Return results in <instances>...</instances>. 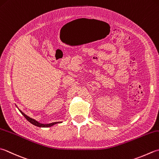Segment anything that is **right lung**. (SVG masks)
Listing matches in <instances>:
<instances>
[{
  "label": "right lung",
  "instance_id": "add662e5",
  "mask_svg": "<svg viewBox=\"0 0 159 159\" xmlns=\"http://www.w3.org/2000/svg\"><path fill=\"white\" fill-rule=\"evenodd\" d=\"M16 107L18 108L17 106H16ZM18 110L20 111V112L23 115L24 117L25 118V119H26L28 121H29L30 123H31L32 124H33L34 125L37 126V127H52V126H53L54 125H56V124H57V123H62V122H54V123H48V124H43V123H41L39 122V121L36 120L35 119H32V118H30V116H27V115H26L25 114V113H23V111H22L19 108H18Z\"/></svg>",
  "mask_w": 159,
  "mask_h": 159
}]
</instances>
